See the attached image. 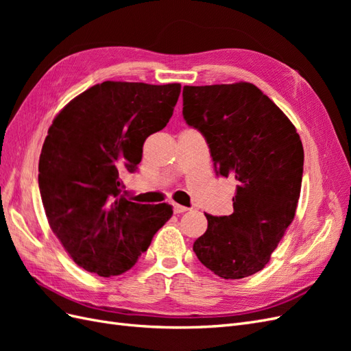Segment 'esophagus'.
Returning a JSON list of instances; mask_svg holds the SVG:
<instances>
[{
	"instance_id": "34e87169",
	"label": "esophagus",
	"mask_w": 351,
	"mask_h": 351,
	"mask_svg": "<svg viewBox=\"0 0 351 351\" xmlns=\"http://www.w3.org/2000/svg\"><path fill=\"white\" fill-rule=\"evenodd\" d=\"M173 209L176 214H183V212H187L189 208L187 206H183V205H178V204H173Z\"/></svg>"
}]
</instances>
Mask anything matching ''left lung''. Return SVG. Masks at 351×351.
Masks as SVG:
<instances>
[{
    "label": "left lung",
    "mask_w": 351,
    "mask_h": 351,
    "mask_svg": "<svg viewBox=\"0 0 351 351\" xmlns=\"http://www.w3.org/2000/svg\"><path fill=\"white\" fill-rule=\"evenodd\" d=\"M183 117L204 134L217 174L237 180L234 212L206 215L193 250L218 277L263 269L295 215L303 145L293 123L247 82L183 88Z\"/></svg>",
    "instance_id": "obj_1"
}]
</instances>
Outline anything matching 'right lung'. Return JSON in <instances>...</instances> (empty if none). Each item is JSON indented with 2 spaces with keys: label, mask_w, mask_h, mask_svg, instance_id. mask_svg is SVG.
<instances>
[{
  "label": "right lung",
  "mask_w": 351,
  "mask_h": 351,
  "mask_svg": "<svg viewBox=\"0 0 351 351\" xmlns=\"http://www.w3.org/2000/svg\"><path fill=\"white\" fill-rule=\"evenodd\" d=\"M180 90V83L108 80L52 121L39 158V192L51 230L83 269L101 277L129 271L171 218V205L121 196V176L136 171L146 137L167 125Z\"/></svg>",
  "instance_id": "add662e5"
}]
</instances>
